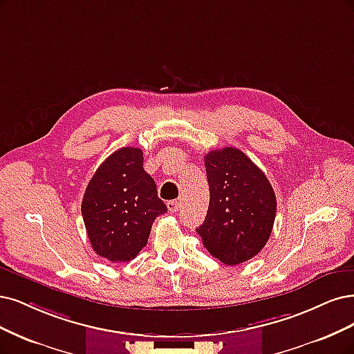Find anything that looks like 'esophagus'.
I'll use <instances>...</instances> for the list:
<instances>
[{
    "instance_id": "1",
    "label": "esophagus",
    "mask_w": 354,
    "mask_h": 354,
    "mask_svg": "<svg viewBox=\"0 0 354 354\" xmlns=\"http://www.w3.org/2000/svg\"><path fill=\"white\" fill-rule=\"evenodd\" d=\"M167 208L169 212H177L181 209V202L180 201H169V202H167Z\"/></svg>"
}]
</instances>
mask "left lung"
<instances>
[{"label":"left lung","mask_w":354,"mask_h":354,"mask_svg":"<svg viewBox=\"0 0 354 354\" xmlns=\"http://www.w3.org/2000/svg\"><path fill=\"white\" fill-rule=\"evenodd\" d=\"M205 168L209 206L198 234L223 263L246 262L271 236L277 212L271 183L248 155L230 146L206 153Z\"/></svg>","instance_id":"left-lung-1"}]
</instances>
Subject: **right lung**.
I'll list each match as a JSON object with an SVG mask.
<instances>
[{
  "mask_svg": "<svg viewBox=\"0 0 354 354\" xmlns=\"http://www.w3.org/2000/svg\"><path fill=\"white\" fill-rule=\"evenodd\" d=\"M167 212L153 178L143 169L139 148L109 155L91 178L82 201V216L96 254L129 262L146 246L158 215Z\"/></svg>",
  "mask_w": 354,
  "mask_h": 354,
  "instance_id": "right-lung-1",
  "label": "right lung"
}]
</instances>
